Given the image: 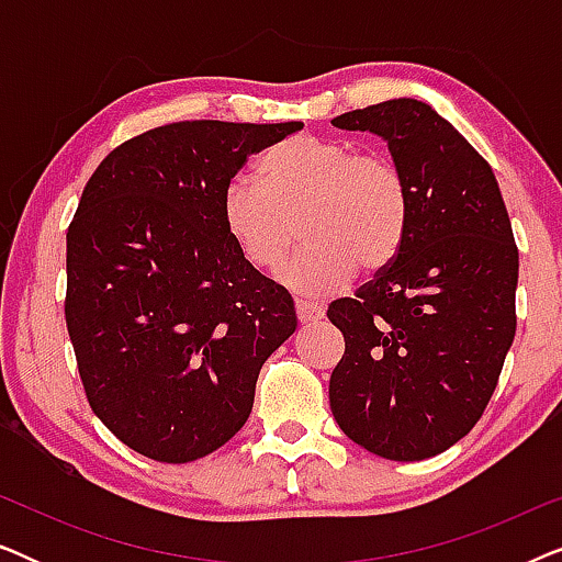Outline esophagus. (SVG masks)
Segmentation results:
<instances>
[{
    "mask_svg": "<svg viewBox=\"0 0 562 562\" xmlns=\"http://www.w3.org/2000/svg\"><path fill=\"white\" fill-rule=\"evenodd\" d=\"M294 310H296V319L302 322V325H312V322H319L322 317H325V310H322L319 304H312V302H296Z\"/></svg>",
    "mask_w": 562,
    "mask_h": 562,
    "instance_id": "34e87169",
    "label": "esophagus"
}]
</instances>
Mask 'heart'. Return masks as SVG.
Returning a JSON list of instances; mask_svg holds the SVG:
<instances>
[{"instance_id": "b5f03b06", "label": "heart", "mask_w": 562, "mask_h": 562, "mask_svg": "<svg viewBox=\"0 0 562 562\" xmlns=\"http://www.w3.org/2000/svg\"><path fill=\"white\" fill-rule=\"evenodd\" d=\"M258 181L237 176L222 191V227L248 266L279 273L299 235L306 243L283 283L302 296H329L360 268L379 273L409 233V183L381 153L294 135L258 160Z\"/></svg>"}]
</instances>
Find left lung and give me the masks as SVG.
<instances>
[{
	"label": "left lung",
	"instance_id": "obj_1",
	"mask_svg": "<svg viewBox=\"0 0 562 562\" xmlns=\"http://www.w3.org/2000/svg\"><path fill=\"white\" fill-rule=\"evenodd\" d=\"M333 125L389 143L412 214L398 256L329 304L345 337L329 409L373 456L432 458L481 419L517 333L509 214L491 166L429 104L389 99Z\"/></svg>",
	"mask_w": 562,
	"mask_h": 562
}]
</instances>
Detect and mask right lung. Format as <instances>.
Masks as SVG:
<instances>
[{"label": "right lung", "mask_w": 562, "mask_h": 562, "mask_svg": "<svg viewBox=\"0 0 562 562\" xmlns=\"http://www.w3.org/2000/svg\"><path fill=\"white\" fill-rule=\"evenodd\" d=\"M302 122L191 120L106 156L66 235V327L89 406L158 463L222 448L250 417L268 356L296 329L291 294L243 260L222 191Z\"/></svg>", "instance_id": "1"}]
</instances>
